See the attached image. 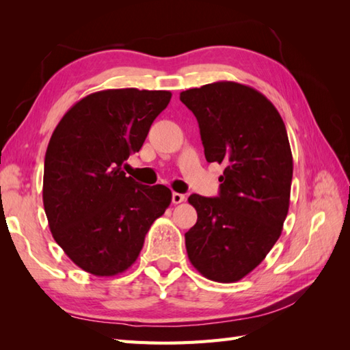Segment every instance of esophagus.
<instances>
[{"label":"esophagus","mask_w":350,"mask_h":350,"mask_svg":"<svg viewBox=\"0 0 350 350\" xmlns=\"http://www.w3.org/2000/svg\"><path fill=\"white\" fill-rule=\"evenodd\" d=\"M171 202H173V204H180L182 202H185V196L179 194V192H173L171 194Z\"/></svg>","instance_id":"obj_1"}]
</instances>
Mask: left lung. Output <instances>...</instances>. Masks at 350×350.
I'll use <instances>...</instances> for the list:
<instances>
[{
    "label": "left lung",
    "mask_w": 350,
    "mask_h": 350,
    "mask_svg": "<svg viewBox=\"0 0 350 350\" xmlns=\"http://www.w3.org/2000/svg\"><path fill=\"white\" fill-rule=\"evenodd\" d=\"M196 116L207 162L224 163L218 197L192 194L197 222L185 233L196 269L234 282L263 262L288 212L293 159L280 113L248 85L221 81L180 93Z\"/></svg>",
    "instance_id": "left-lung-1"
}]
</instances>
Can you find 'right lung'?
Returning a JSON list of instances; mask_svg holds the SVG:
<instances>
[{"mask_svg":"<svg viewBox=\"0 0 350 350\" xmlns=\"http://www.w3.org/2000/svg\"><path fill=\"white\" fill-rule=\"evenodd\" d=\"M170 99V92L138 88L92 93L63 116L49 139L43 206L51 233L96 277L129 269L171 203L167 187L141 185L123 171Z\"/></svg>","mask_w":350,"mask_h":350,"instance_id":"obj_1","label":"right lung"}]
</instances>
